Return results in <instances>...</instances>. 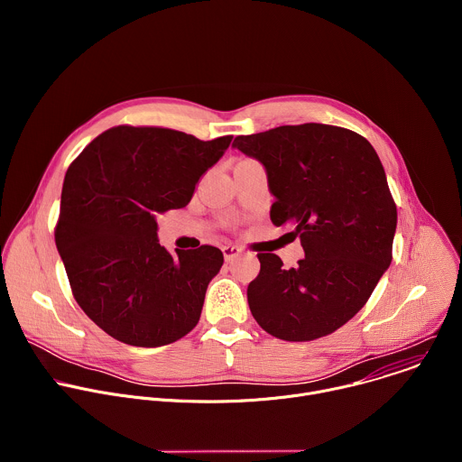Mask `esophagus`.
<instances>
[{
	"label": "esophagus",
	"mask_w": 462,
	"mask_h": 462,
	"mask_svg": "<svg viewBox=\"0 0 462 462\" xmlns=\"http://www.w3.org/2000/svg\"><path fill=\"white\" fill-rule=\"evenodd\" d=\"M241 248L239 246H236V245H226V246H223V255H225V259L226 261H234L237 255H241Z\"/></svg>",
	"instance_id": "obj_1"
}]
</instances>
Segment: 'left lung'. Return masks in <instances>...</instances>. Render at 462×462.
Wrapping results in <instances>:
<instances>
[{"label": "left lung", "instance_id": "obj_1", "mask_svg": "<svg viewBox=\"0 0 462 462\" xmlns=\"http://www.w3.org/2000/svg\"><path fill=\"white\" fill-rule=\"evenodd\" d=\"M232 146L265 168L271 219L291 226L305 250L289 271L276 254H257L261 271L246 291L252 316L287 342L335 333L391 263L397 207L374 148L355 131L314 122L241 135Z\"/></svg>", "mask_w": 462, "mask_h": 462}]
</instances>
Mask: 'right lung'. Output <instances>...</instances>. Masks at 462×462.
<instances>
[{
	"label": "right lung",
	"mask_w": 462,
	"mask_h": 462,
	"mask_svg": "<svg viewBox=\"0 0 462 462\" xmlns=\"http://www.w3.org/2000/svg\"><path fill=\"white\" fill-rule=\"evenodd\" d=\"M232 137L199 141L166 127L116 125L63 179L54 239L75 300L109 337L135 347L177 342L199 321L223 252L170 254L157 216L189 203Z\"/></svg>",
	"instance_id": "right-lung-1"
}]
</instances>
